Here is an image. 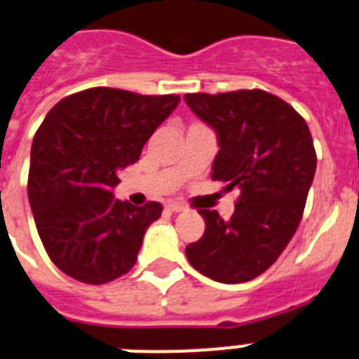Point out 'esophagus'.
<instances>
[{"mask_svg":"<svg viewBox=\"0 0 359 359\" xmlns=\"http://www.w3.org/2000/svg\"><path fill=\"white\" fill-rule=\"evenodd\" d=\"M165 207H168V209L171 210V212H182V210L186 209L184 205L179 203V201H169V203L165 205Z\"/></svg>","mask_w":359,"mask_h":359,"instance_id":"obj_1","label":"esophagus"}]
</instances>
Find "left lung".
Here are the masks:
<instances>
[{
  "mask_svg": "<svg viewBox=\"0 0 359 359\" xmlns=\"http://www.w3.org/2000/svg\"><path fill=\"white\" fill-rule=\"evenodd\" d=\"M184 101L218 139L210 179L239 191L229 220L199 210L205 233L186 246V258L216 283L252 280L277 262L301 222L316 171L309 126L264 90L186 94Z\"/></svg>",
  "mask_w": 359,
  "mask_h": 359,
  "instance_id": "left-lung-1",
  "label": "left lung"
}]
</instances>
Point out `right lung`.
<instances>
[{
  "label": "right lung",
  "instance_id": "add662e5",
  "mask_svg": "<svg viewBox=\"0 0 359 359\" xmlns=\"http://www.w3.org/2000/svg\"><path fill=\"white\" fill-rule=\"evenodd\" d=\"M179 95L90 88L52 107L32 143L27 199L46 254L65 275L105 284L135 265L161 205L114 199L118 171L135 163Z\"/></svg>",
  "mask_w": 359,
  "mask_h": 359
}]
</instances>
